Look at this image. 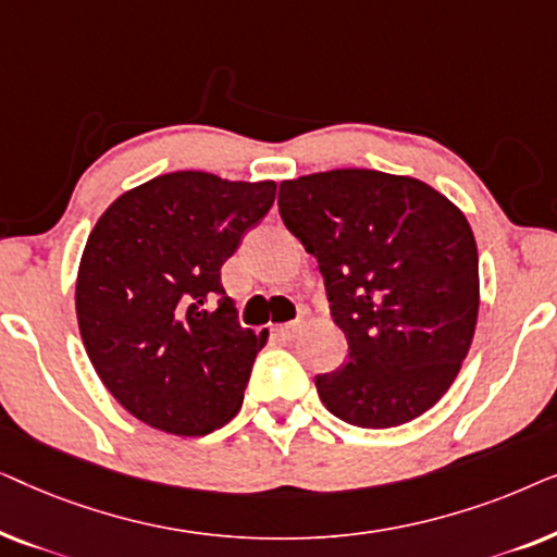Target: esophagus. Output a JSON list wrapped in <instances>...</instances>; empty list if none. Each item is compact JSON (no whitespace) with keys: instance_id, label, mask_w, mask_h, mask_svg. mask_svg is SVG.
Here are the masks:
<instances>
[{"instance_id":"1","label":"esophagus","mask_w":557,"mask_h":557,"mask_svg":"<svg viewBox=\"0 0 557 557\" xmlns=\"http://www.w3.org/2000/svg\"><path fill=\"white\" fill-rule=\"evenodd\" d=\"M301 330H304L301 319H296V322H288V324H278V326H276V332H278L284 339H296V337H299V334H301Z\"/></svg>"}]
</instances>
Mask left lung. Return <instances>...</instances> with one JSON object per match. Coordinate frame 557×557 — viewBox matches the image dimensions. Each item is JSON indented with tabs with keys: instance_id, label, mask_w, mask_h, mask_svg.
I'll return each instance as SVG.
<instances>
[{
	"instance_id": "left-lung-1",
	"label": "left lung",
	"mask_w": 557,
	"mask_h": 557,
	"mask_svg": "<svg viewBox=\"0 0 557 557\" xmlns=\"http://www.w3.org/2000/svg\"><path fill=\"white\" fill-rule=\"evenodd\" d=\"M278 212L324 276L349 357L317 375L330 413L393 429L436 406L459 375L479 314L469 220L416 177L332 170L286 180Z\"/></svg>"
}]
</instances>
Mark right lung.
I'll return each mask as SVG.
<instances>
[{"label": "right lung", "instance_id": "add662e5", "mask_svg": "<svg viewBox=\"0 0 557 557\" xmlns=\"http://www.w3.org/2000/svg\"><path fill=\"white\" fill-rule=\"evenodd\" d=\"M276 200V182L172 172L98 218L75 281L83 345L109 393L141 423L205 436L243 406L269 332L238 322L220 269Z\"/></svg>", "mask_w": 557, "mask_h": 557}]
</instances>
